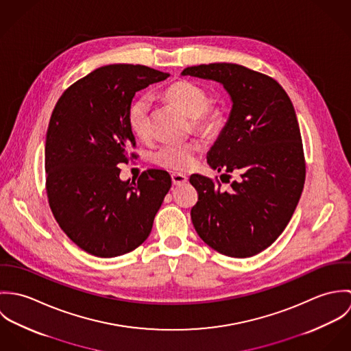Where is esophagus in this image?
I'll list each match as a JSON object with an SVG mask.
<instances>
[{
    "mask_svg": "<svg viewBox=\"0 0 351 351\" xmlns=\"http://www.w3.org/2000/svg\"><path fill=\"white\" fill-rule=\"evenodd\" d=\"M171 181H173V185L180 186V185H184V184L188 182V177L185 174H181V173H173L171 174Z\"/></svg>",
    "mask_w": 351,
    "mask_h": 351,
    "instance_id": "esophagus-1",
    "label": "esophagus"
}]
</instances>
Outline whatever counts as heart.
Here are the masks:
<instances>
[{
	"instance_id": "b5f03b06",
	"label": "heart",
	"mask_w": 351,
	"mask_h": 351,
	"mask_svg": "<svg viewBox=\"0 0 351 351\" xmlns=\"http://www.w3.org/2000/svg\"><path fill=\"white\" fill-rule=\"evenodd\" d=\"M166 97L181 108L191 119L196 130L205 134L216 132L223 125V113L217 108L208 106L206 92L193 82L176 81L166 89ZM151 99L141 96L135 99L128 110V123L132 132L142 139L150 135ZM199 151L197 142L165 143L152 152V162L171 170L192 167Z\"/></svg>"
}]
</instances>
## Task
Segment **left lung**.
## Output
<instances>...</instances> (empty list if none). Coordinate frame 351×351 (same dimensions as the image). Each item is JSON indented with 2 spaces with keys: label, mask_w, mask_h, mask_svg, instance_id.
<instances>
[{
  "label": "left lung",
  "mask_w": 351,
  "mask_h": 351,
  "mask_svg": "<svg viewBox=\"0 0 351 351\" xmlns=\"http://www.w3.org/2000/svg\"><path fill=\"white\" fill-rule=\"evenodd\" d=\"M181 75L220 84L232 102L206 162L228 178L235 173L237 180L226 191L205 176H191L199 192L191 210L195 230L220 254L252 256L282 234L304 188L305 163L293 104L277 81L241 64L192 66Z\"/></svg>",
  "instance_id": "8db88e82"
}]
</instances>
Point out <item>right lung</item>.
Here are the masks:
<instances>
[{
	"label": "right lung",
	"mask_w": 351,
	"mask_h": 351,
	"mask_svg": "<svg viewBox=\"0 0 351 351\" xmlns=\"http://www.w3.org/2000/svg\"><path fill=\"white\" fill-rule=\"evenodd\" d=\"M167 73L142 64H108L73 84L58 100L46 135L47 196L63 232L95 256L113 258L141 246L171 186L151 169L138 182L120 180L135 138L128 110L136 92Z\"/></svg>",
	"instance_id": "obj_1"
}]
</instances>
